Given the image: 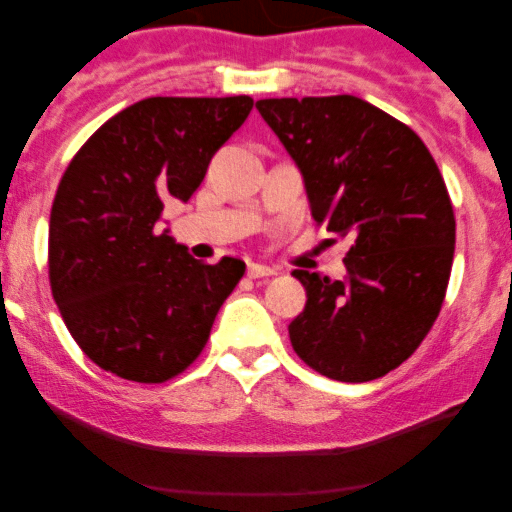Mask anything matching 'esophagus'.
Wrapping results in <instances>:
<instances>
[{"mask_svg": "<svg viewBox=\"0 0 512 512\" xmlns=\"http://www.w3.org/2000/svg\"><path fill=\"white\" fill-rule=\"evenodd\" d=\"M272 275H275L272 267L257 265V262H250V265H247V277H252V280H265V277H272Z\"/></svg>", "mask_w": 512, "mask_h": 512, "instance_id": "esophagus-1", "label": "esophagus"}]
</instances>
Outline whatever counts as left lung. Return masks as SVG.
<instances>
[{
  "label": "left lung",
  "mask_w": 512,
  "mask_h": 512,
  "mask_svg": "<svg viewBox=\"0 0 512 512\" xmlns=\"http://www.w3.org/2000/svg\"><path fill=\"white\" fill-rule=\"evenodd\" d=\"M257 111L302 170L317 225L352 237L347 280L294 270L307 289L289 342L307 366L349 384L404 364L441 312L456 218L428 148L356 96L262 98Z\"/></svg>",
  "instance_id": "obj_1"
}]
</instances>
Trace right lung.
Instances as JSON below:
<instances>
[{
    "label": "right lung",
    "mask_w": 512,
    "mask_h": 512,
    "mask_svg": "<svg viewBox=\"0 0 512 512\" xmlns=\"http://www.w3.org/2000/svg\"><path fill=\"white\" fill-rule=\"evenodd\" d=\"M252 103L143 98L71 158L51 205L49 282L71 337L103 371L163 384L208 344L245 262L193 260L158 220L165 200L185 203L198 190Z\"/></svg>",
    "instance_id": "add662e5"
}]
</instances>
